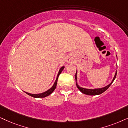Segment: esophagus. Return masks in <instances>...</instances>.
<instances>
[{
    "label": "esophagus",
    "instance_id": "1",
    "mask_svg": "<svg viewBox=\"0 0 128 128\" xmlns=\"http://www.w3.org/2000/svg\"><path fill=\"white\" fill-rule=\"evenodd\" d=\"M67 61H68V62H70V59H68Z\"/></svg>",
    "mask_w": 128,
    "mask_h": 128
}]
</instances>
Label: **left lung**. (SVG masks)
<instances>
[{
	"instance_id": "left-lung-1",
	"label": "left lung",
	"mask_w": 128,
	"mask_h": 128,
	"mask_svg": "<svg viewBox=\"0 0 128 128\" xmlns=\"http://www.w3.org/2000/svg\"><path fill=\"white\" fill-rule=\"evenodd\" d=\"M77 74V72H76V76H75L76 81L77 82V74ZM116 74H117V72H116L115 75H114V79H113L112 82L109 85H108L107 86L103 87V88H96V89H87V88H82V87H80L78 84H77V83H76V85H77V88H78V90H80L82 93L85 94L90 95V96H95V95L100 94H102L104 92L106 91V90H107L108 88L110 87V86L112 84L113 82H114V79H115V78H116Z\"/></svg>"
}]
</instances>
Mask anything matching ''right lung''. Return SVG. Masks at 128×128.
I'll list each match as a JSON object with an SVG mask.
<instances>
[{
	"label": "right lung",
	"mask_w": 128,
	"mask_h": 128,
	"mask_svg": "<svg viewBox=\"0 0 128 128\" xmlns=\"http://www.w3.org/2000/svg\"><path fill=\"white\" fill-rule=\"evenodd\" d=\"M64 68V67H62L61 68L59 72H58V75H57V77H56V82H55L54 85H53V86L51 87V88H50V89L48 90L46 92H44V93H41V94H30V93H27V92H25V93H26L27 94L30 95V96L33 97V98H45V97L49 96V95L51 94L53 92H54V90L56 89V83H57L58 77L59 75L61 74V72H62V71L63 70V69Z\"/></svg>",
	"instance_id": "1"
}]
</instances>
